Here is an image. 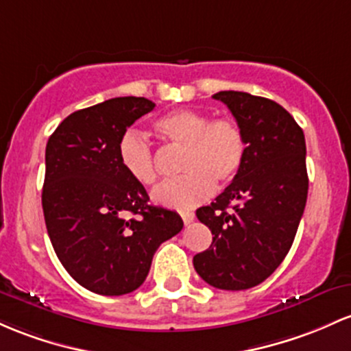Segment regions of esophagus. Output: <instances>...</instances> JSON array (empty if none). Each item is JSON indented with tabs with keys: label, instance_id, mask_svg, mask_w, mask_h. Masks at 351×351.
Instances as JSON below:
<instances>
[{
	"label": "esophagus",
	"instance_id": "1",
	"mask_svg": "<svg viewBox=\"0 0 351 351\" xmlns=\"http://www.w3.org/2000/svg\"><path fill=\"white\" fill-rule=\"evenodd\" d=\"M182 218L184 225H188V223H191L195 219V213L193 211H182Z\"/></svg>",
	"mask_w": 351,
	"mask_h": 351
}]
</instances>
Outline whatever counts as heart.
<instances>
[{"label":"heart","mask_w":351,"mask_h":351,"mask_svg":"<svg viewBox=\"0 0 351 351\" xmlns=\"http://www.w3.org/2000/svg\"><path fill=\"white\" fill-rule=\"evenodd\" d=\"M155 130L169 143L184 148V176L161 183L153 191L158 205L188 210L210 198L215 183L233 182L246 158V138L232 118L211 117L205 111L180 108L155 121ZM118 160L126 175L140 184H153L158 178L156 158L143 134L128 130L119 136Z\"/></svg>","instance_id":"b5f03b06"}]
</instances>
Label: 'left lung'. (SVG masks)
I'll return each instance as SVG.
<instances>
[{
  "label": "left lung",
  "instance_id": "1",
  "mask_svg": "<svg viewBox=\"0 0 351 351\" xmlns=\"http://www.w3.org/2000/svg\"><path fill=\"white\" fill-rule=\"evenodd\" d=\"M243 130L241 171L196 217L213 234L193 256L196 273L219 290H248L268 278L293 245L306 205L305 134L278 103L243 91H219Z\"/></svg>",
  "mask_w": 351,
  "mask_h": 351
}]
</instances>
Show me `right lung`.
<instances>
[{"label":"right lung","mask_w":351,"mask_h":351,"mask_svg":"<svg viewBox=\"0 0 351 351\" xmlns=\"http://www.w3.org/2000/svg\"><path fill=\"white\" fill-rule=\"evenodd\" d=\"M153 108L136 96L106 99L64 118L46 145V230L61 265L93 293L141 287L158 246L183 228L176 211L149 205L118 160L119 136Z\"/></svg>","instance_id":"obj_1"}]
</instances>
